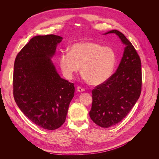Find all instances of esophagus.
<instances>
[{"instance_id":"34e87169","label":"esophagus","mask_w":159,"mask_h":159,"mask_svg":"<svg viewBox=\"0 0 159 159\" xmlns=\"http://www.w3.org/2000/svg\"><path fill=\"white\" fill-rule=\"evenodd\" d=\"M77 90H78V92H83V91H85V89L83 88L80 87V86H79V87L77 88Z\"/></svg>"}]
</instances>
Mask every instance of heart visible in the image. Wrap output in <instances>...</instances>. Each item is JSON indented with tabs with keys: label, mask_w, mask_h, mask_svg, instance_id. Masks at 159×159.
<instances>
[{
	"label": "heart",
	"mask_w": 159,
	"mask_h": 159,
	"mask_svg": "<svg viewBox=\"0 0 159 159\" xmlns=\"http://www.w3.org/2000/svg\"><path fill=\"white\" fill-rule=\"evenodd\" d=\"M117 62L116 53L112 48L94 42H78L71 45L69 52H62L59 65L66 78L71 80L81 71L91 85H98L112 75Z\"/></svg>",
	"instance_id": "obj_1"
}]
</instances>
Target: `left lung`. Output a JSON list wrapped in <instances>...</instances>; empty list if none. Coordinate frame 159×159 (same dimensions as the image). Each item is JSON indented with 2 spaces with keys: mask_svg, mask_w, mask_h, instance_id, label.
<instances>
[{
  "mask_svg": "<svg viewBox=\"0 0 159 159\" xmlns=\"http://www.w3.org/2000/svg\"><path fill=\"white\" fill-rule=\"evenodd\" d=\"M111 33L117 35L125 47L115 73L92 90L89 116L104 128L115 125L127 116L140 97L142 85L141 59L136 50L121 32L113 30L104 34Z\"/></svg>",
  "mask_w": 159,
  "mask_h": 159,
  "instance_id": "left-lung-1",
  "label": "left lung"
}]
</instances>
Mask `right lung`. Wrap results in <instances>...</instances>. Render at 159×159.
Listing matches in <instances>:
<instances>
[{"instance_id":"add662e5","label":"right lung","mask_w":159,"mask_h":159,"mask_svg":"<svg viewBox=\"0 0 159 159\" xmlns=\"http://www.w3.org/2000/svg\"><path fill=\"white\" fill-rule=\"evenodd\" d=\"M62 39L54 34L33 37L14 61L15 102L32 123L48 130L64 124L74 96V84L61 78L51 60Z\"/></svg>"}]
</instances>
